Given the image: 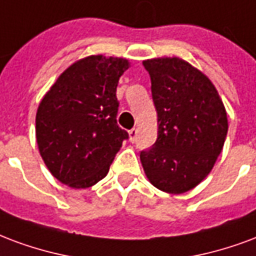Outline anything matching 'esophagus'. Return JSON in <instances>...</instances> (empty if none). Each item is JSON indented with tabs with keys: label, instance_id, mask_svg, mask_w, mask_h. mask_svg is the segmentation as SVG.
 Instances as JSON below:
<instances>
[{
	"label": "esophagus",
	"instance_id": "esophagus-1",
	"mask_svg": "<svg viewBox=\"0 0 256 256\" xmlns=\"http://www.w3.org/2000/svg\"><path fill=\"white\" fill-rule=\"evenodd\" d=\"M136 137H137V128L128 130V140H130V142H134V141H136Z\"/></svg>",
	"mask_w": 256,
	"mask_h": 256
}]
</instances>
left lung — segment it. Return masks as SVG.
<instances>
[{"mask_svg":"<svg viewBox=\"0 0 256 256\" xmlns=\"http://www.w3.org/2000/svg\"><path fill=\"white\" fill-rule=\"evenodd\" d=\"M142 64L152 81L158 132L140 158L153 186L183 194L214 166L228 133L226 111L212 81L184 60L153 58Z\"/></svg>","mask_w":256,"mask_h":256,"instance_id":"1","label":"left lung"}]
</instances>
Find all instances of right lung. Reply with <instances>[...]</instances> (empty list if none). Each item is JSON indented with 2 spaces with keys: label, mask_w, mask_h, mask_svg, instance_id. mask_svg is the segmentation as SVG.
<instances>
[{
  "label": "right lung",
  "mask_w": 256,
  "mask_h": 256,
  "mask_svg": "<svg viewBox=\"0 0 256 256\" xmlns=\"http://www.w3.org/2000/svg\"><path fill=\"white\" fill-rule=\"evenodd\" d=\"M128 66L124 58H82L70 65L42 99L38 148L60 183L86 188L108 174L123 140L128 138L116 123V86Z\"/></svg>",
  "instance_id": "right-lung-1"
}]
</instances>
